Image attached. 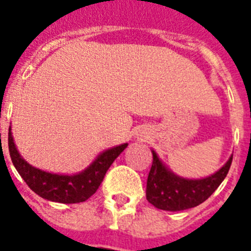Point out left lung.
Wrapping results in <instances>:
<instances>
[{
    "instance_id": "obj_1",
    "label": "left lung",
    "mask_w": 251,
    "mask_h": 251,
    "mask_svg": "<svg viewBox=\"0 0 251 251\" xmlns=\"http://www.w3.org/2000/svg\"><path fill=\"white\" fill-rule=\"evenodd\" d=\"M152 167L147 178L146 198L151 204L164 211H182L199 206L211 197L228 175L232 159L216 173L206 178L189 179L169 171L152 150Z\"/></svg>"
}]
</instances>
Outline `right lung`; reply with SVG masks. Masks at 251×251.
<instances>
[{"mask_svg":"<svg viewBox=\"0 0 251 251\" xmlns=\"http://www.w3.org/2000/svg\"><path fill=\"white\" fill-rule=\"evenodd\" d=\"M126 147L127 143H124L106 150L80 173L56 175L29 165L18 152L11 135V126L9 127V152L14 167L31 190L52 202L79 203L87 201L96 193L106 171Z\"/></svg>","mask_w":251,"mask_h":251,"instance_id":"1","label":"right lung"}]
</instances>
